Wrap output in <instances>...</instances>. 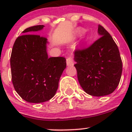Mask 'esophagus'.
<instances>
[{"instance_id": "34e87169", "label": "esophagus", "mask_w": 132, "mask_h": 132, "mask_svg": "<svg viewBox=\"0 0 132 132\" xmlns=\"http://www.w3.org/2000/svg\"><path fill=\"white\" fill-rule=\"evenodd\" d=\"M66 64L68 66H73L74 65L73 59L71 57H69L66 59Z\"/></svg>"}]
</instances>
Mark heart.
Listing matches in <instances>:
<instances>
[{
  "mask_svg": "<svg viewBox=\"0 0 132 132\" xmlns=\"http://www.w3.org/2000/svg\"><path fill=\"white\" fill-rule=\"evenodd\" d=\"M84 33V30L83 29H81V28H79V29H77V34L79 36H82V34Z\"/></svg>",
  "mask_w": 132,
  "mask_h": 132,
  "instance_id": "1",
  "label": "heart"
}]
</instances>
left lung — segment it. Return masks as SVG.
I'll return each instance as SVG.
<instances>
[{"label": "left lung", "instance_id": "obj_1", "mask_svg": "<svg viewBox=\"0 0 132 132\" xmlns=\"http://www.w3.org/2000/svg\"><path fill=\"white\" fill-rule=\"evenodd\" d=\"M100 38L90 47L74 52L78 82L84 91L94 96L111 94L119 85L122 61L118 46L109 32L98 25Z\"/></svg>", "mask_w": 132, "mask_h": 132}]
</instances>
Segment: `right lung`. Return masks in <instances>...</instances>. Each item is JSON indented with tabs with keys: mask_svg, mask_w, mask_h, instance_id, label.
Masks as SVG:
<instances>
[{
	"mask_svg": "<svg viewBox=\"0 0 132 132\" xmlns=\"http://www.w3.org/2000/svg\"><path fill=\"white\" fill-rule=\"evenodd\" d=\"M43 25L25 29L13 45L10 59L13 86L23 100L42 103L54 96L59 82L66 67V59L48 57L47 39L33 34Z\"/></svg>",
	"mask_w": 132,
	"mask_h": 132,
	"instance_id": "add662e5",
	"label": "right lung"
}]
</instances>
